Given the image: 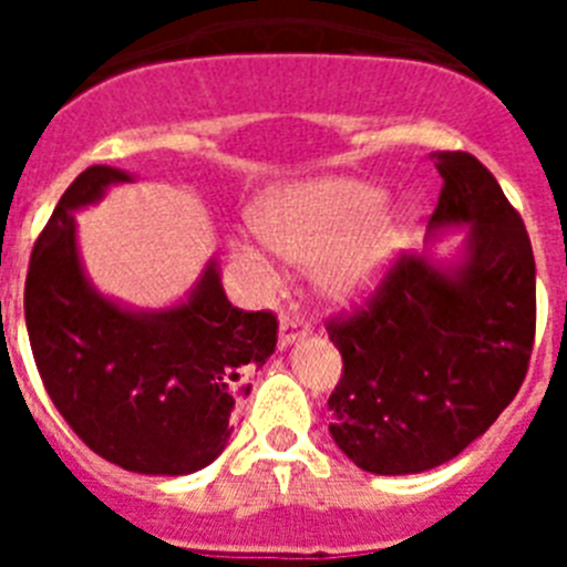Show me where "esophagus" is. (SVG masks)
I'll list each match as a JSON object with an SVG mask.
<instances>
[{
	"instance_id": "34e87169",
	"label": "esophagus",
	"mask_w": 567,
	"mask_h": 567,
	"mask_svg": "<svg viewBox=\"0 0 567 567\" xmlns=\"http://www.w3.org/2000/svg\"><path fill=\"white\" fill-rule=\"evenodd\" d=\"M312 332V320L300 312H287L280 318V346H289L295 340L307 338Z\"/></svg>"
}]
</instances>
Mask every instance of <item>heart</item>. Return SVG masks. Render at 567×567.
I'll return each instance as SVG.
<instances>
[{"mask_svg": "<svg viewBox=\"0 0 567 567\" xmlns=\"http://www.w3.org/2000/svg\"><path fill=\"white\" fill-rule=\"evenodd\" d=\"M380 209L378 187L329 178L267 195L255 209V229L292 264H318L329 295L354 298L380 278L400 240L394 218Z\"/></svg>", "mask_w": 567, "mask_h": 567, "instance_id": "obj_1", "label": "heart"}]
</instances>
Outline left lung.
<instances>
[{
    "label": "left lung",
    "mask_w": 567,
    "mask_h": 567,
    "mask_svg": "<svg viewBox=\"0 0 567 567\" xmlns=\"http://www.w3.org/2000/svg\"><path fill=\"white\" fill-rule=\"evenodd\" d=\"M432 162L443 193L429 227L471 224L463 267L445 275L400 252L327 320L343 358L329 432L372 474L457 457L519 392L537 332V267L519 213L471 153L437 150Z\"/></svg>",
    "instance_id": "8db88e82"
}]
</instances>
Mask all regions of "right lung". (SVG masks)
Listing matches in <instances>:
<instances>
[{
    "instance_id": "add662e5",
    "label": "right lung",
    "mask_w": 567,
    "mask_h": 567,
    "mask_svg": "<svg viewBox=\"0 0 567 567\" xmlns=\"http://www.w3.org/2000/svg\"><path fill=\"white\" fill-rule=\"evenodd\" d=\"M87 167L39 233L24 280V323L39 378L90 452L138 474H193L224 452L235 400L278 343L269 309L244 312L209 267L193 298L162 315L124 312L84 280L73 209L107 184Z\"/></svg>"
}]
</instances>
